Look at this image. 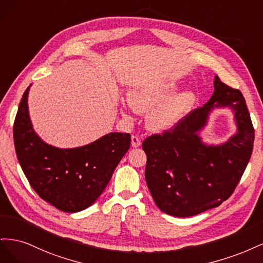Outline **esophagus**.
Here are the masks:
<instances>
[{"label": "esophagus", "mask_w": 263, "mask_h": 263, "mask_svg": "<svg viewBox=\"0 0 263 263\" xmlns=\"http://www.w3.org/2000/svg\"><path fill=\"white\" fill-rule=\"evenodd\" d=\"M141 139L138 137V135H132L131 137V144L133 147H139L141 145Z\"/></svg>", "instance_id": "esophagus-1"}]
</instances>
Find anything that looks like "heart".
<instances>
[{
  "label": "heart",
  "mask_w": 263,
  "mask_h": 263,
  "mask_svg": "<svg viewBox=\"0 0 263 263\" xmlns=\"http://www.w3.org/2000/svg\"><path fill=\"white\" fill-rule=\"evenodd\" d=\"M178 89L175 82H148L129 92V101L137 112H151L147 125L151 130L163 132L173 129L191 109L194 95L182 91L171 96Z\"/></svg>",
  "instance_id": "1"
}]
</instances>
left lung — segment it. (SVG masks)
I'll return each instance as SVG.
<instances>
[{"label": "left lung", "mask_w": 263, "mask_h": 263, "mask_svg": "<svg viewBox=\"0 0 263 263\" xmlns=\"http://www.w3.org/2000/svg\"><path fill=\"white\" fill-rule=\"evenodd\" d=\"M231 106L237 133L221 146H206L197 132L211 109ZM255 129L239 89L214 78V92L163 134L142 143L147 156L145 179L156 205L166 214L187 217L216 208L230 198L250 159Z\"/></svg>", "instance_id": "8db88e82"}]
</instances>
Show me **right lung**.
Segmentation results:
<instances>
[{
    "mask_svg": "<svg viewBox=\"0 0 263 263\" xmlns=\"http://www.w3.org/2000/svg\"><path fill=\"white\" fill-rule=\"evenodd\" d=\"M29 87L25 90L14 121V144L25 176L38 196L67 213L85 210L110 181L130 147L129 133H109L76 148H58L42 141L28 114Z\"/></svg>",
    "mask_w": 263,
    "mask_h": 263,
    "instance_id": "obj_1",
    "label": "right lung"
}]
</instances>
